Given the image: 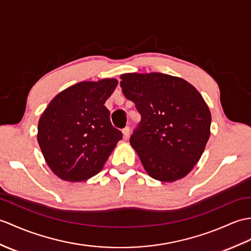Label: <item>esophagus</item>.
I'll list each match as a JSON object with an SVG mask.
<instances>
[{
  "label": "esophagus",
  "mask_w": 251,
  "mask_h": 251,
  "mask_svg": "<svg viewBox=\"0 0 251 251\" xmlns=\"http://www.w3.org/2000/svg\"><path fill=\"white\" fill-rule=\"evenodd\" d=\"M129 133H130V128L127 126V127H125L124 129H123V138L125 140H127L128 138H129Z\"/></svg>",
  "instance_id": "34e87169"
}]
</instances>
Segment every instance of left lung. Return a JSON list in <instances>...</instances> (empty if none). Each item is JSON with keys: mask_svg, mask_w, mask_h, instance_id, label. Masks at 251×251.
Here are the masks:
<instances>
[{"mask_svg": "<svg viewBox=\"0 0 251 251\" xmlns=\"http://www.w3.org/2000/svg\"><path fill=\"white\" fill-rule=\"evenodd\" d=\"M124 96L141 121L130 144L151 177L174 182L199 161L211 133V112L187 81L160 73L121 75Z\"/></svg>", "mask_w": 251, "mask_h": 251, "instance_id": "left-lung-1", "label": "left lung"}]
</instances>
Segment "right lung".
I'll list each match as a JSON object with an SVG mask.
<instances>
[{
  "label": "right lung",
  "instance_id": "obj_1",
  "mask_svg": "<svg viewBox=\"0 0 251 251\" xmlns=\"http://www.w3.org/2000/svg\"><path fill=\"white\" fill-rule=\"evenodd\" d=\"M118 83L116 79L79 82L57 94L43 112L37 141L56 176L82 182L96 176L123 138L104 107Z\"/></svg>",
  "mask_w": 251,
  "mask_h": 251
}]
</instances>
